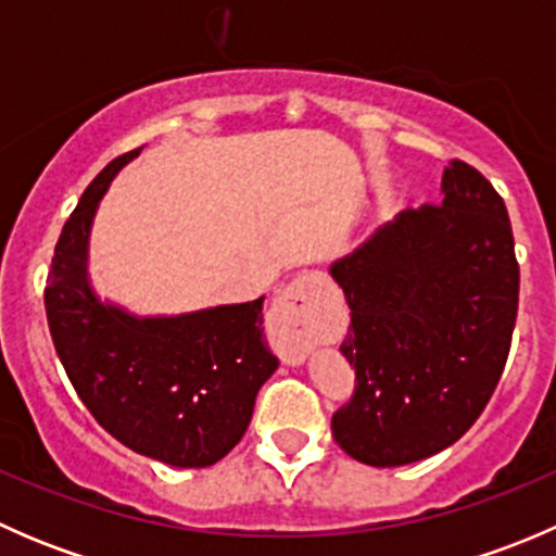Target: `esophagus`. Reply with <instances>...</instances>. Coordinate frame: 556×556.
I'll use <instances>...</instances> for the list:
<instances>
[{
  "instance_id": "1",
  "label": "esophagus",
  "mask_w": 556,
  "mask_h": 556,
  "mask_svg": "<svg viewBox=\"0 0 556 556\" xmlns=\"http://www.w3.org/2000/svg\"><path fill=\"white\" fill-rule=\"evenodd\" d=\"M328 279L319 271H301L271 304V333L285 363L299 366L314 344L328 336Z\"/></svg>"
}]
</instances>
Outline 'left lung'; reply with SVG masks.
<instances>
[{
    "instance_id": "left-lung-1",
    "label": "left lung",
    "mask_w": 556,
    "mask_h": 556,
    "mask_svg": "<svg viewBox=\"0 0 556 556\" xmlns=\"http://www.w3.org/2000/svg\"><path fill=\"white\" fill-rule=\"evenodd\" d=\"M330 277L352 309L341 355L357 379L330 422L336 444L395 468L463 439L501 382L519 304L511 220L490 179L450 161L439 206L397 212Z\"/></svg>"
}]
</instances>
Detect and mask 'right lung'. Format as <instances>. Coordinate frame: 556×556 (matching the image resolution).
Wrapping results in <instances>:
<instances>
[{
  "mask_svg": "<svg viewBox=\"0 0 556 556\" xmlns=\"http://www.w3.org/2000/svg\"><path fill=\"white\" fill-rule=\"evenodd\" d=\"M139 150L110 161L64 223L45 312L66 377L106 433L172 468H206L242 441L279 361L263 341V295L150 317L99 299L88 277L93 217Z\"/></svg>",
  "mask_w": 556,
  "mask_h": 556,
  "instance_id": "right-lung-1",
  "label": "right lung"
}]
</instances>
